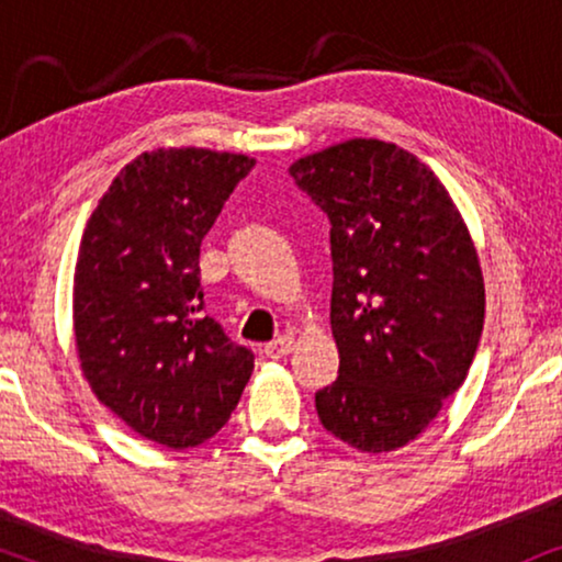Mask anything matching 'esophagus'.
Instances as JSON below:
<instances>
[{"mask_svg": "<svg viewBox=\"0 0 562 562\" xmlns=\"http://www.w3.org/2000/svg\"><path fill=\"white\" fill-rule=\"evenodd\" d=\"M291 348H294V337H291V335H281V337H276L273 342L266 345L263 356L271 358V360H279V358H283V356H289Z\"/></svg>", "mask_w": 562, "mask_h": 562, "instance_id": "34e87169", "label": "esophagus"}]
</instances>
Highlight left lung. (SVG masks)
<instances>
[{
    "instance_id": "obj_1",
    "label": "left lung",
    "mask_w": 562,
    "mask_h": 562,
    "mask_svg": "<svg viewBox=\"0 0 562 562\" xmlns=\"http://www.w3.org/2000/svg\"><path fill=\"white\" fill-rule=\"evenodd\" d=\"M329 220V325L340 375L314 394L350 448L414 440L463 386L486 294L473 240L440 179L383 140L333 145L289 168Z\"/></svg>"
}]
</instances>
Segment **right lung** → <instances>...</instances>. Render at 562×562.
Instances as JSON below:
<instances>
[{"mask_svg":"<svg viewBox=\"0 0 562 562\" xmlns=\"http://www.w3.org/2000/svg\"><path fill=\"white\" fill-rule=\"evenodd\" d=\"M256 160L158 148L110 183L83 229L74 273L81 371L145 440L196 448L227 425L252 352L206 317L199 248Z\"/></svg>","mask_w":562,"mask_h":562,"instance_id":"right-lung-1","label":"right lung"}]
</instances>
